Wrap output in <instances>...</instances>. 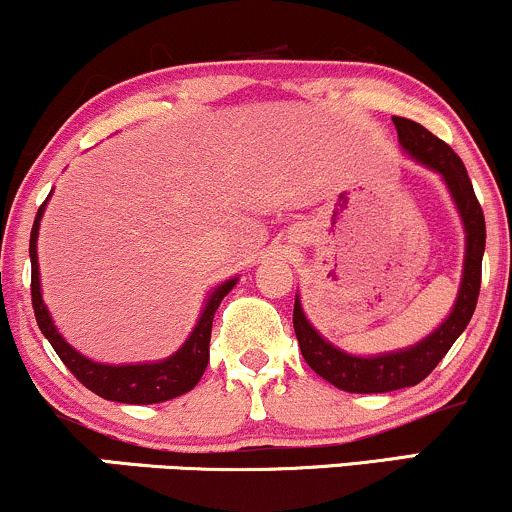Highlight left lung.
<instances>
[{"mask_svg":"<svg viewBox=\"0 0 512 512\" xmlns=\"http://www.w3.org/2000/svg\"><path fill=\"white\" fill-rule=\"evenodd\" d=\"M397 127L399 144L409 151L416 161L424 166L438 170L448 185L452 199H455L457 211H460L464 233H467V252H464V274L460 284V296H457L455 308L448 320L438 327L436 332L428 334L424 342L411 349L395 351V354H383L373 358H361L344 354L334 349L330 342L320 337L305 320L301 301L293 303V330H296L298 346L310 368L320 378L344 392H392L411 387L426 378L433 368L443 361L455 339L464 332V327L472 320L474 308L481 289V257L486 248V223L484 211L477 195H474L472 180H469L467 168L462 158L450 149L443 139L431 134L419 122L407 120V117H392Z\"/></svg>","mask_w":512,"mask_h":512,"instance_id":"8db88e82","label":"left lung"}]
</instances>
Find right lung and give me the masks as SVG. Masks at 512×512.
Returning a JSON list of instances; mask_svg holds the SVG:
<instances>
[{
	"instance_id": "right-lung-1",
	"label": "right lung",
	"mask_w": 512,
	"mask_h": 512,
	"mask_svg": "<svg viewBox=\"0 0 512 512\" xmlns=\"http://www.w3.org/2000/svg\"><path fill=\"white\" fill-rule=\"evenodd\" d=\"M48 202V199H45ZM45 202L40 204L38 214H35L33 231H31V301L35 322H38L40 332L62 358V363L72 370V375L81 385L96 392L98 397L113 399L122 404H156L166 402V399L180 397L190 392L204 375V368L209 363V339H211V322L214 313L219 308L228 291L236 286V279L226 281L219 289L209 296L204 305L202 317H199L197 327L192 330L190 339L175 351L166 361L158 363H132V366H105L96 363L91 358L81 356L72 346L62 339V334L52 325V317L45 308L43 296H40V279H38V252H35V240H38L40 219H43Z\"/></svg>"
}]
</instances>
